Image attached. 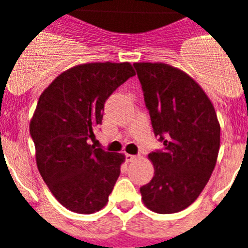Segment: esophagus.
Returning a JSON list of instances; mask_svg holds the SVG:
<instances>
[{"instance_id": "34e87169", "label": "esophagus", "mask_w": 248, "mask_h": 248, "mask_svg": "<svg viewBox=\"0 0 248 248\" xmlns=\"http://www.w3.org/2000/svg\"><path fill=\"white\" fill-rule=\"evenodd\" d=\"M134 160H137V156L129 155V154H126V155H125V161L126 162H133Z\"/></svg>"}]
</instances>
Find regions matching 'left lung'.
<instances>
[{
	"label": "left lung",
	"mask_w": 248,
	"mask_h": 248,
	"mask_svg": "<svg viewBox=\"0 0 248 248\" xmlns=\"http://www.w3.org/2000/svg\"><path fill=\"white\" fill-rule=\"evenodd\" d=\"M144 104L162 150L148 155L155 174L140 187L144 205L158 214L182 211L209 182L220 147L211 101L184 71L168 64L136 62Z\"/></svg>",
	"instance_id": "8db88e82"
}]
</instances>
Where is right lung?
Returning a JSON list of instances; mask_svg holds the SVG:
<instances>
[{"label":"right lung","instance_id":"1","mask_svg":"<svg viewBox=\"0 0 248 248\" xmlns=\"http://www.w3.org/2000/svg\"><path fill=\"white\" fill-rule=\"evenodd\" d=\"M136 75L129 62H91L60 74L41 94L31 120L35 160L49 191L62 206L93 214L108 201L124 155L91 144L105 102Z\"/></svg>","mask_w":248,"mask_h":248}]
</instances>
